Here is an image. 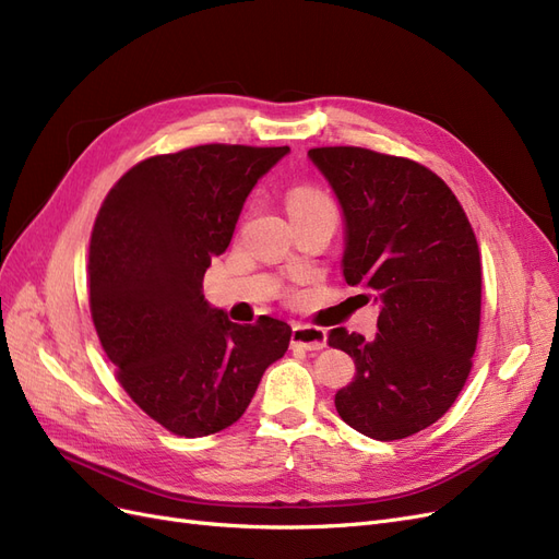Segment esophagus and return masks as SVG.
<instances>
[{
	"label": "esophagus",
	"instance_id": "obj_1",
	"mask_svg": "<svg viewBox=\"0 0 559 559\" xmlns=\"http://www.w3.org/2000/svg\"><path fill=\"white\" fill-rule=\"evenodd\" d=\"M292 343L302 347V349H308V352H317V349H324L326 333H324V329H319V326L294 324V329H292Z\"/></svg>",
	"mask_w": 559,
	"mask_h": 559
}]
</instances>
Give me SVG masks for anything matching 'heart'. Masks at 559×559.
Wrapping results in <instances>:
<instances>
[{
  "label": "heart",
  "mask_w": 559,
  "mask_h": 559,
  "mask_svg": "<svg viewBox=\"0 0 559 559\" xmlns=\"http://www.w3.org/2000/svg\"><path fill=\"white\" fill-rule=\"evenodd\" d=\"M310 207H333L329 195L319 193L314 189H296L289 195V212H300Z\"/></svg>",
  "instance_id": "b5f03b06"
}]
</instances>
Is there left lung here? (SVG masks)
I'll return each mask as SVG.
<instances>
[{
    "instance_id": "8db88e82",
    "label": "left lung",
    "mask_w": 559,
    "mask_h": 559,
    "mask_svg": "<svg viewBox=\"0 0 559 559\" xmlns=\"http://www.w3.org/2000/svg\"><path fill=\"white\" fill-rule=\"evenodd\" d=\"M308 156L343 207L345 282L380 306L370 341L329 333V345L357 366L335 411L368 438L399 441L441 419L471 373L483 286L476 235L448 183L425 165L359 146Z\"/></svg>"
}]
</instances>
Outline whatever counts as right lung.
Wrapping results in <instances>:
<instances>
[{"instance_id": "obj_1", "label": "right lung", "mask_w": 559, "mask_h": 559, "mask_svg": "<svg viewBox=\"0 0 559 559\" xmlns=\"http://www.w3.org/2000/svg\"><path fill=\"white\" fill-rule=\"evenodd\" d=\"M289 146L202 144L146 158L114 183L91 235V314L116 378L140 408L186 438L247 411L292 326L233 324L202 296L257 181Z\"/></svg>"}]
</instances>
